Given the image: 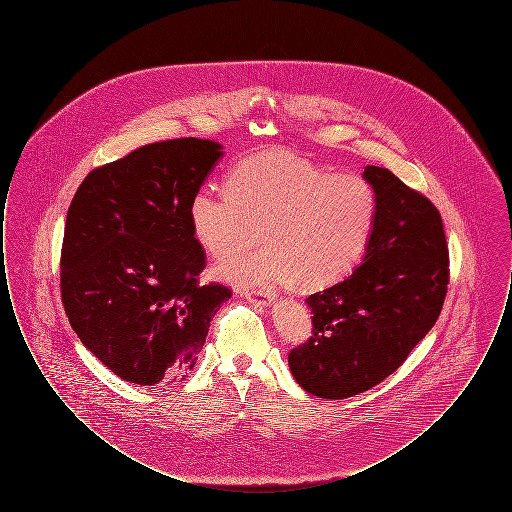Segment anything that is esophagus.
Masks as SVG:
<instances>
[{
    "instance_id": "esophagus-1",
    "label": "esophagus",
    "mask_w": 512,
    "mask_h": 512,
    "mask_svg": "<svg viewBox=\"0 0 512 512\" xmlns=\"http://www.w3.org/2000/svg\"><path fill=\"white\" fill-rule=\"evenodd\" d=\"M240 293L244 295L247 301H251V303L257 305V307H270V303H272V293L265 292L255 295V293L247 292V290Z\"/></svg>"
}]
</instances>
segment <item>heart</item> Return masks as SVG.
<instances>
[{
	"mask_svg": "<svg viewBox=\"0 0 512 512\" xmlns=\"http://www.w3.org/2000/svg\"><path fill=\"white\" fill-rule=\"evenodd\" d=\"M195 242L224 257L222 278L267 288L293 278L301 288L334 284L365 255L376 220V194L357 172H328L286 151L238 163L226 194L199 188L188 207ZM253 252L230 256L252 230Z\"/></svg>",
	"mask_w": 512,
	"mask_h": 512,
	"instance_id": "obj_1",
	"label": "heart"
}]
</instances>
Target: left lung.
<instances>
[{
  "mask_svg": "<svg viewBox=\"0 0 512 512\" xmlns=\"http://www.w3.org/2000/svg\"><path fill=\"white\" fill-rule=\"evenodd\" d=\"M376 220L363 265L307 297L313 336L288 357L297 384L324 399L374 388L436 324L449 284L438 207L393 172L368 165Z\"/></svg>",
  "mask_w": 512,
  "mask_h": 512,
  "instance_id": "obj_1",
  "label": "left lung"
}]
</instances>
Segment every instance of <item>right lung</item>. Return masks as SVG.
Listing matches in <instances>:
<instances>
[{"label": "right lung", "mask_w": 512, "mask_h": 512, "mask_svg": "<svg viewBox=\"0 0 512 512\" xmlns=\"http://www.w3.org/2000/svg\"><path fill=\"white\" fill-rule=\"evenodd\" d=\"M220 149L197 138L138 147L90 172L71 201L63 307L80 341L130 384H172L192 370L232 297L222 284L199 286L205 251L188 217Z\"/></svg>", "instance_id": "1"}]
</instances>
